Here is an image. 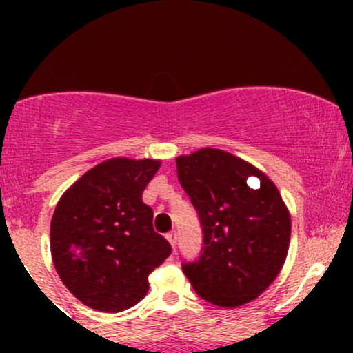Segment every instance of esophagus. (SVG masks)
<instances>
[{
    "label": "esophagus",
    "instance_id": "obj_1",
    "mask_svg": "<svg viewBox=\"0 0 353 353\" xmlns=\"http://www.w3.org/2000/svg\"><path fill=\"white\" fill-rule=\"evenodd\" d=\"M165 237H168L169 244H171L172 247H176V244H177V232H176V230H171V232H168V234H165Z\"/></svg>",
    "mask_w": 353,
    "mask_h": 353
}]
</instances>
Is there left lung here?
Wrapping results in <instances>:
<instances>
[{
    "label": "left lung",
    "instance_id": "1",
    "mask_svg": "<svg viewBox=\"0 0 353 353\" xmlns=\"http://www.w3.org/2000/svg\"><path fill=\"white\" fill-rule=\"evenodd\" d=\"M177 179L196 209L202 249L182 262L194 290L219 307L259 297L281 272L290 241V216L269 177L219 149L176 159Z\"/></svg>",
    "mask_w": 353,
    "mask_h": 353
}]
</instances>
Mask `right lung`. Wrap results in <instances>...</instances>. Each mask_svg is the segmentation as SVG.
<instances>
[{
    "label": "right lung",
    "mask_w": 353,
    "mask_h": 353,
    "mask_svg": "<svg viewBox=\"0 0 353 353\" xmlns=\"http://www.w3.org/2000/svg\"><path fill=\"white\" fill-rule=\"evenodd\" d=\"M159 165L152 159H109L76 181L56 205V272L91 309L121 312L134 305L148 292L149 275L172 252L143 202Z\"/></svg>",
    "instance_id": "right-lung-1"
}]
</instances>
